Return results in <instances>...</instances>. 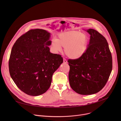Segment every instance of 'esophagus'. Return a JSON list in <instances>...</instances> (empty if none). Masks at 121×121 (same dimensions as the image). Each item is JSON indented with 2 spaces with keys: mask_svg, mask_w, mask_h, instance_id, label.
I'll return each mask as SVG.
<instances>
[{
  "mask_svg": "<svg viewBox=\"0 0 121 121\" xmlns=\"http://www.w3.org/2000/svg\"><path fill=\"white\" fill-rule=\"evenodd\" d=\"M63 62H64V63H67V60L65 59V58H63Z\"/></svg>",
  "mask_w": 121,
  "mask_h": 121,
  "instance_id": "34e87169",
  "label": "esophagus"
}]
</instances>
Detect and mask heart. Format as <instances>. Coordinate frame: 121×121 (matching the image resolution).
Segmentation results:
<instances>
[{
  "label": "heart",
  "instance_id": "1",
  "mask_svg": "<svg viewBox=\"0 0 121 121\" xmlns=\"http://www.w3.org/2000/svg\"><path fill=\"white\" fill-rule=\"evenodd\" d=\"M88 37L85 34L77 30H68L59 33L57 39H53L51 45L56 52L64 47V52L69 58L76 59L85 52Z\"/></svg>",
  "mask_w": 121,
  "mask_h": 121
}]
</instances>
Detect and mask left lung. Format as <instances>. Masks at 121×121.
I'll return each mask as SVG.
<instances>
[{
	"mask_svg": "<svg viewBox=\"0 0 121 121\" xmlns=\"http://www.w3.org/2000/svg\"><path fill=\"white\" fill-rule=\"evenodd\" d=\"M91 35L89 44L79 58L68 61L71 88L81 95H91L106 85L112 67V56L105 38L97 30H86Z\"/></svg>",
	"mask_w": 121,
	"mask_h": 121,
	"instance_id": "left-lung-1",
	"label": "left lung"
}]
</instances>
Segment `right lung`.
<instances>
[{"label":"right lung","mask_w":121,"mask_h":121,"mask_svg":"<svg viewBox=\"0 0 121 121\" xmlns=\"http://www.w3.org/2000/svg\"><path fill=\"white\" fill-rule=\"evenodd\" d=\"M50 33L32 29L19 37L11 49L10 75L22 91L33 96L50 88L54 73L63 62L61 55L50 53Z\"/></svg>","instance_id":"right-lung-1"}]
</instances>
